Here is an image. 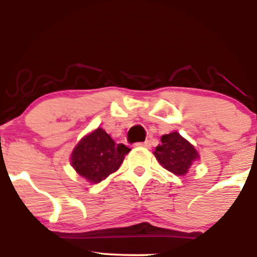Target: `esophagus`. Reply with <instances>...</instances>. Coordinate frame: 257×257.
Returning a JSON list of instances; mask_svg holds the SVG:
<instances>
[{"instance_id": "1", "label": "esophagus", "mask_w": 257, "mask_h": 257, "mask_svg": "<svg viewBox=\"0 0 257 257\" xmlns=\"http://www.w3.org/2000/svg\"><path fill=\"white\" fill-rule=\"evenodd\" d=\"M135 146H137V147H147V149H149V147H151V143H150L149 140H146V141H144V143L135 144Z\"/></svg>"}]
</instances>
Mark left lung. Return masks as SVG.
Masks as SVG:
<instances>
[{"instance_id":"1","label":"left lung","mask_w":257,"mask_h":257,"mask_svg":"<svg viewBox=\"0 0 257 257\" xmlns=\"http://www.w3.org/2000/svg\"><path fill=\"white\" fill-rule=\"evenodd\" d=\"M162 144L156 147L155 157L164 169L184 176L188 173L193 162L198 161L199 155L190 141L182 138L178 132H173L161 138Z\"/></svg>"}]
</instances>
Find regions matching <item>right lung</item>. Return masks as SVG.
Returning a JSON list of instances; mask_svg holds the SVG:
<instances>
[{
    "label": "right lung",
    "mask_w": 257,
    "mask_h": 257,
    "mask_svg": "<svg viewBox=\"0 0 257 257\" xmlns=\"http://www.w3.org/2000/svg\"><path fill=\"white\" fill-rule=\"evenodd\" d=\"M131 149L116 144L102 128H96L79 140L71 153V166L90 184H99L118 170Z\"/></svg>",
    "instance_id": "right-lung-1"
}]
</instances>
